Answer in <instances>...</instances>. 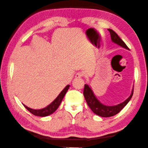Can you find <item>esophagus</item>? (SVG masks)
<instances>
[{"label":"esophagus","mask_w":148,"mask_h":148,"mask_svg":"<svg viewBox=\"0 0 148 148\" xmlns=\"http://www.w3.org/2000/svg\"><path fill=\"white\" fill-rule=\"evenodd\" d=\"M83 73L78 72V73H77L75 75V78H76V79H80V78H81L82 77H83Z\"/></svg>","instance_id":"esophagus-1"}]
</instances>
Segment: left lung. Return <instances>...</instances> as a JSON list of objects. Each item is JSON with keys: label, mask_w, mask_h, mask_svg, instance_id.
Segmentation results:
<instances>
[{"label": "left lung", "mask_w": 148, "mask_h": 148, "mask_svg": "<svg viewBox=\"0 0 148 148\" xmlns=\"http://www.w3.org/2000/svg\"><path fill=\"white\" fill-rule=\"evenodd\" d=\"M108 31L110 33L111 38L113 42L119 45L120 47L126 48V49L129 50V48H128L125 43L123 42V40H122L121 38L119 37L117 34L114 31L111 29H108ZM133 90H134V88H132L131 94H130V96L127 100L119 104L112 106H106L101 103L97 99L96 96L94 95L92 90L91 89L90 86H89L88 84H85L84 85L83 94L87 104H88L89 108L91 109V110L93 111V113H95L97 115L100 116V117H110L119 113L123 110V108L129 103V101L130 100L133 95Z\"/></svg>", "instance_id": "left-lung-1"}]
</instances>
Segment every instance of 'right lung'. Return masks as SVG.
<instances>
[{
	"mask_svg": "<svg viewBox=\"0 0 148 148\" xmlns=\"http://www.w3.org/2000/svg\"><path fill=\"white\" fill-rule=\"evenodd\" d=\"M69 86L70 85H69V84L65 86L64 88V90H63L60 93L59 95L58 96L57 98H56L51 103L49 104V105L45 108L40 109V110H34V109H31L30 108L27 107V106L24 105V104H23V105L24 106V107L27 109V110L34 115L39 116V117H46V116L50 115L52 114V113L57 110L58 107H59L60 103H61L62 101L63 100V98H64L65 94H66L67 91L68 90Z\"/></svg>",
	"mask_w": 148,
	"mask_h": 148,
	"instance_id": "obj_1",
	"label": "right lung"
}]
</instances>
